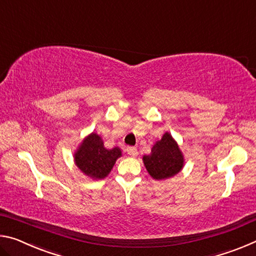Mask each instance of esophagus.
<instances>
[{
	"label": "esophagus",
	"instance_id": "1",
	"mask_svg": "<svg viewBox=\"0 0 256 256\" xmlns=\"http://www.w3.org/2000/svg\"><path fill=\"white\" fill-rule=\"evenodd\" d=\"M126 151H128V154L130 156H133V157H136V156H138V149L136 148V146H128Z\"/></svg>",
	"mask_w": 256,
	"mask_h": 256
}]
</instances>
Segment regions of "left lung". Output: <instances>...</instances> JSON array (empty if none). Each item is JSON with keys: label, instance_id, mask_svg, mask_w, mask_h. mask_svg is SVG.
<instances>
[{"label": "left lung", "instance_id": "1", "mask_svg": "<svg viewBox=\"0 0 256 256\" xmlns=\"http://www.w3.org/2000/svg\"><path fill=\"white\" fill-rule=\"evenodd\" d=\"M142 159L149 175L157 180L170 178L178 174L184 166V156L168 132L154 144L151 154L144 156Z\"/></svg>", "mask_w": 256, "mask_h": 256}]
</instances>
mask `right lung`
I'll return each instance as SVG.
<instances>
[{
	"mask_svg": "<svg viewBox=\"0 0 256 256\" xmlns=\"http://www.w3.org/2000/svg\"><path fill=\"white\" fill-rule=\"evenodd\" d=\"M122 151L118 146L106 149L104 141L97 133H92L84 138L74 152L76 167L92 180H102L110 174Z\"/></svg>",
	"mask_w": 256,
	"mask_h": 256,
	"instance_id": "add662e5",
	"label": "right lung"
}]
</instances>
